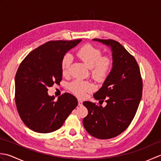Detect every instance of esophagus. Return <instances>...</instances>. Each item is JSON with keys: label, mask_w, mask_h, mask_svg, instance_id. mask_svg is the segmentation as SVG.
<instances>
[{"label": "esophagus", "mask_w": 161, "mask_h": 161, "mask_svg": "<svg viewBox=\"0 0 161 161\" xmlns=\"http://www.w3.org/2000/svg\"><path fill=\"white\" fill-rule=\"evenodd\" d=\"M83 102H82V101H81V100H80V99H79L78 100V105L79 106H82L83 105Z\"/></svg>", "instance_id": "esophagus-1"}]
</instances>
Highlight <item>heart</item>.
I'll return each instance as SVG.
<instances>
[{
    "instance_id": "heart-1",
    "label": "heart",
    "mask_w": 161,
    "mask_h": 161,
    "mask_svg": "<svg viewBox=\"0 0 161 161\" xmlns=\"http://www.w3.org/2000/svg\"><path fill=\"white\" fill-rule=\"evenodd\" d=\"M102 50L91 44H86L77 51L76 55L90 68L91 77L98 82H102L108 76L113 66V60L107 55L102 56ZM71 64V56L66 54L61 62V73L66 75ZM70 89L78 97H84L93 90L94 86L89 81L75 80L70 84Z\"/></svg>"
}]
</instances>
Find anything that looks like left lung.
<instances>
[{"label": "left lung", "mask_w": 161, "mask_h": 161, "mask_svg": "<svg viewBox=\"0 0 161 161\" xmlns=\"http://www.w3.org/2000/svg\"><path fill=\"white\" fill-rule=\"evenodd\" d=\"M111 46L113 68L103 86L93 97L101 105L91 102L83 104L88 115L83 119L86 131L98 139L114 138L125 131L136 114L142 94V80L140 68L132 56L119 42L113 39H93Z\"/></svg>", "instance_id": "8db88e82"}]
</instances>
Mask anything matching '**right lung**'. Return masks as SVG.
I'll return each instance as SVG.
<instances>
[{"label": "right lung", "instance_id": "add662e5", "mask_svg": "<svg viewBox=\"0 0 161 161\" xmlns=\"http://www.w3.org/2000/svg\"><path fill=\"white\" fill-rule=\"evenodd\" d=\"M81 41H50L20 63L15 76V102L20 119L32 131L47 133L59 129L77 106L74 95L65 93L55 100L47 88L60 84L61 60Z\"/></svg>", "mask_w": 161, "mask_h": 161}]
</instances>
